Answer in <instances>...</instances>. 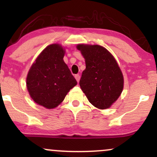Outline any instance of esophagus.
<instances>
[{
    "label": "esophagus",
    "instance_id": "esophagus-1",
    "mask_svg": "<svg viewBox=\"0 0 157 157\" xmlns=\"http://www.w3.org/2000/svg\"><path fill=\"white\" fill-rule=\"evenodd\" d=\"M75 79H76V80L77 81V82H78L79 81H80V75H75Z\"/></svg>",
    "mask_w": 157,
    "mask_h": 157
}]
</instances>
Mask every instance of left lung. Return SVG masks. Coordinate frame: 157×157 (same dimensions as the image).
<instances>
[{
	"mask_svg": "<svg viewBox=\"0 0 157 157\" xmlns=\"http://www.w3.org/2000/svg\"><path fill=\"white\" fill-rule=\"evenodd\" d=\"M86 68L80 80V88L89 102L106 109L117 100L124 87L122 71L112 53L98 45L78 44Z\"/></svg>",
	"mask_w": 157,
	"mask_h": 157,
	"instance_id": "8db88e82",
	"label": "left lung"
}]
</instances>
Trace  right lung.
Returning a JSON list of instances; mask_svg holds the SVG:
<instances>
[{"mask_svg": "<svg viewBox=\"0 0 157 157\" xmlns=\"http://www.w3.org/2000/svg\"><path fill=\"white\" fill-rule=\"evenodd\" d=\"M64 53L61 45H48L35 59L27 76V88L32 99L48 109L58 106L77 85L63 59Z\"/></svg>", "mask_w": 157, "mask_h": 157, "instance_id": "add662e5", "label": "right lung"}]
</instances>
